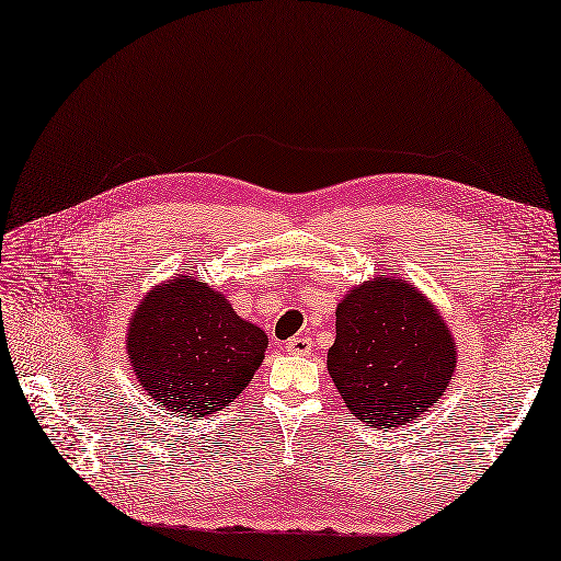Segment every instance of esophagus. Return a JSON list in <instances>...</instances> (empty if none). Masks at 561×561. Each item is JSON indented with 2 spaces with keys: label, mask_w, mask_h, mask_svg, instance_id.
Returning a JSON list of instances; mask_svg holds the SVG:
<instances>
[{
  "label": "esophagus",
  "mask_w": 561,
  "mask_h": 561,
  "mask_svg": "<svg viewBox=\"0 0 561 561\" xmlns=\"http://www.w3.org/2000/svg\"><path fill=\"white\" fill-rule=\"evenodd\" d=\"M311 346L313 344H311L309 336H293V339H287V344H285V348L295 353V355H309Z\"/></svg>",
  "instance_id": "1"
}]
</instances>
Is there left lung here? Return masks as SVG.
Wrapping results in <instances>:
<instances>
[{
  "label": "left lung",
  "mask_w": 561,
  "mask_h": 561,
  "mask_svg": "<svg viewBox=\"0 0 561 561\" xmlns=\"http://www.w3.org/2000/svg\"><path fill=\"white\" fill-rule=\"evenodd\" d=\"M456 367L443 316L402 278L367 280L336 307L328 371L351 414L400 428L445 396Z\"/></svg>",
  "instance_id": "left-lung-1"
}]
</instances>
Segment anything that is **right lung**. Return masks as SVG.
Listing matches in <instances>:
<instances>
[{
    "label": "right lung",
    "mask_w": 561,
    "mask_h": 561,
    "mask_svg": "<svg viewBox=\"0 0 561 561\" xmlns=\"http://www.w3.org/2000/svg\"><path fill=\"white\" fill-rule=\"evenodd\" d=\"M264 330L243 320L225 295L178 276L138 304L128 322V358L151 400L180 416L225 410L264 360Z\"/></svg>",
    "instance_id": "right-lung-1"
}]
</instances>
